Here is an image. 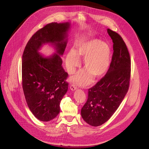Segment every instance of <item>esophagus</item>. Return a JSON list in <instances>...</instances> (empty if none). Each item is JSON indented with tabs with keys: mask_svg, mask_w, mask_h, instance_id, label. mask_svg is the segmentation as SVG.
<instances>
[{
	"mask_svg": "<svg viewBox=\"0 0 149 149\" xmlns=\"http://www.w3.org/2000/svg\"><path fill=\"white\" fill-rule=\"evenodd\" d=\"M70 89H71L72 91H75L76 89H77V87L75 86V85L71 84V86H70Z\"/></svg>",
	"mask_w": 149,
	"mask_h": 149,
	"instance_id": "34e87169",
	"label": "esophagus"
}]
</instances>
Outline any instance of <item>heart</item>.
Masks as SVG:
<instances>
[{
    "instance_id": "obj_1",
    "label": "heart",
    "mask_w": 149,
    "mask_h": 149,
    "mask_svg": "<svg viewBox=\"0 0 149 149\" xmlns=\"http://www.w3.org/2000/svg\"><path fill=\"white\" fill-rule=\"evenodd\" d=\"M79 56H86L84 63L86 69L79 71L71 80L83 86L91 83L94 76L100 78L107 72L110 64L111 49L108 44L98 39H93L81 44L78 47V51L71 49L65 60L70 74L74 73L79 65Z\"/></svg>"
}]
</instances>
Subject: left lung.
<instances>
[{"mask_svg":"<svg viewBox=\"0 0 149 149\" xmlns=\"http://www.w3.org/2000/svg\"><path fill=\"white\" fill-rule=\"evenodd\" d=\"M113 42L110 68L95 85L88 89L87 101L81 109L84 120L92 126L107 121L117 110L129 90L131 75L130 54L121 36L108 29Z\"/></svg>","mask_w":149,"mask_h":149,"instance_id":"8db88e82","label":"left lung"}]
</instances>
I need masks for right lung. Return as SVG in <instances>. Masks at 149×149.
<instances>
[{"mask_svg": "<svg viewBox=\"0 0 149 149\" xmlns=\"http://www.w3.org/2000/svg\"><path fill=\"white\" fill-rule=\"evenodd\" d=\"M70 28L69 22L46 25L33 35L24 51V93L31 111L42 121H49L58 115L60 102L68 90V74L62 67L60 56L65 51ZM47 43L53 44L57 52L44 57L38 50Z\"/></svg>", "mask_w": 149, "mask_h": 149, "instance_id": "1", "label": "right lung"}]
</instances>
